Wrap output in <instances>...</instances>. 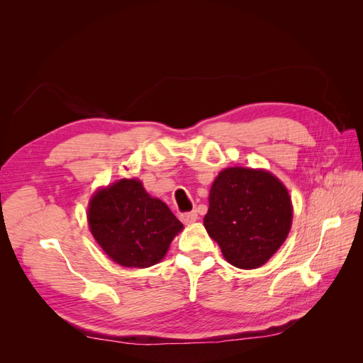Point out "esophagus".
<instances>
[{"mask_svg": "<svg viewBox=\"0 0 363 363\" xmlns=\"http://www.w3.org/2000/svg\"><path fill=\"white\" fill-rule=\"evenodd\" d=\"M180 219H182L183 224H192V223L196 221V219H199V213H196L195 211L186 212V213H182V215H180Z\"/></svg>", "mask_w": 363, "mask_h": 363, "instance_id": "34e87169", "label": "esophagus"}]
</instances>
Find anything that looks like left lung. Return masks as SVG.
<instances>
[{
	"label": "left lung",
	"instance_id": "left-lung-1",
	"mask_svg": "<svg viewBox=\"0 0 363 363\" xmlns=\"http://www.w3.org/2000/svg\"><path fill=\"white\" fill-rule=\"evenodd\" d=\"M291 224V196L271 172L235 167L218 174L204 227L233 267L255 269L267 263L288 238Z\"/></svg>",
	"mask_w": 363,
	"mask_h": 363
}]
</instances>
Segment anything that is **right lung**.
<instances>
[{
    "mask_svg": "<svg viewBox=\"0 0 363 363\" xmlns=\"http://www.w3.org/2000/svg\"><path fill=\"white\" fill-rule=\"evenodd\" d=\"M87 221L98 245L125 268L156 265L183 228L169 207L150 196L136 179L98 191L87 207Z\"/></svg>",
    "mask_w": 363,
    "mask_h": 363,
    "instance_id": "1",
    "label": "right lung"
}]
</instances>
